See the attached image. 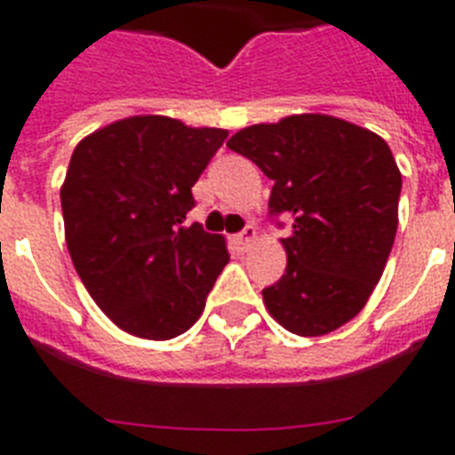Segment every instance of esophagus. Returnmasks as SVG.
I'll return each mask as SVG.
<instances>
[{"instance_id": "1", "label": "esophagus", "mask_w": 455, "mask_h": 455, "mask_svg": "<svg viewBox=\"0 0 455 455\" xmlns=\"http://www.w3.org/2000/svg\"><path fill=\"white\" fill-rule=\"evenodd\" d=\"M234 243L238 245V250H248L257 243V228L255 227H245L241 234L234 235Z\"/></svg>"}]
</instances>
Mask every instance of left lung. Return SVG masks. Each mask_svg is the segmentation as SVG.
Wrapping results in <instances>:
<instances>
[{"label": "left lung", "instance_id": "obj_1", "mask_svg": "<svg viewBox=\"0 0 455 455\" xmlns=\"http://www.w3.org/2000/svg\"><path fill=\"white\" fill-rule=\"evenodd\" d=\"M227 146L274 181L271 214L291 217L288 264L264 288L285 331L318 338L366 307L392 252L402 172L385 139L321 113L235 132Z\"/></svg>", "mask_w": 455, "mask_h": 455}]
</instances>
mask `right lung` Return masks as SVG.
Segmentation results:
<instances>
[{"instance_id": "1", "label": "right lung", "mask_w": 455, "mask_h": 455, "mask_svg": "<svg viewBox=\"0 0 455 455\" xmlns=\"http://www.w3.org/2000/svg\"><path fill=\"white\" fill-rule=\"evenodd\" d=\"M227 137L132 116L75 146L60 186L68 252L92 299L134 338L188 331L227 267L224 235L184 227L193 184Z\"/></svg>"}]
</instances>
